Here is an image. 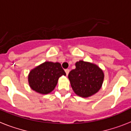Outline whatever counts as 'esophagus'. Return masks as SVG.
Returning <instances> with one entry per match:
<instances>
[{
    "label": "esophagus",
    "instance_id": "obj_1",
    "mask_svg": "<svg viewBox=\"0 0 131 131\" xmlns=\"http://www.w3.org/2000/svg\"><path fill=\"white\" fill-rule=\"evenodd\" d=\"M64 71H65V73H66V75H69V69H65V70H64Z\"/></svg>",
    "mask_w": 131,
    "mask_h": 131
}]
</instances>
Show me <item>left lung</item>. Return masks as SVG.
<instances>
[{
	"instance_id": "8db88e82",
	"label": "left lung",
	"mask_w": 131,
	"mask_h": 131,
	"mask_svg": "<svg viewBox=\"0 0 131 131\" xmlns=\"http://www.w3.org/2000/svg\"><path fill=\"white\" fill-rule=\"evenodd\" d=\"M76 68L69 73L71 87L77 95L88 97L100 90L104 73L95 64L80 60L75 64Z\"/></svg>"
}]
</instances>
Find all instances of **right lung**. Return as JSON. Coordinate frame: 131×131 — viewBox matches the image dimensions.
I'll return each mask as SVG.
<instances>
[{"label":"right lung","mask_w":131,"mask_h":131,"mask_svg":"<svg viewBox=\"0 0 131 131\" xmlns=\"http://www.w3.org/2000/svg\"><path fill=\"white\" fill-rule=\"evenodd\" d=\"M62 75H66V73L60 63L45 62L30 71L29 84L36 92L47 94L54 90Z\"/></svg>","instance_id":"1"}]
</instances>
